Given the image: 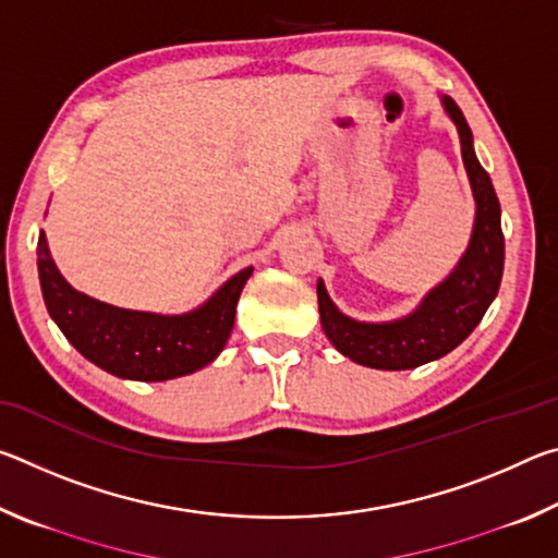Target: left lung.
Segmentation results:
<instances>
[{
    "instance_id": "left-lung-1",
    "label": "left lung",
    "mask_w": 558,
    "mask_h": 558,
    "mask_svg": "<svg viewBox=\"0 0 558 558\" xmlns=\"http://www.w3.org/2000/svg\"><path fill=\"white\" fill-rule=\"evenodd\" d=\"M448 116L458 125L462 162H465L477 214L468 253L446 282L428 292L413 315L396 323L369 325L344 317L329 300L323 280L317 282L319 319L329 342L356 364L372 369H413L452 352L495 300L505 268V235L499 226V202L489 174L472 149L468 120L452 98H442Z\"/></svg>"
}]
</instances>
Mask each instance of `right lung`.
Wrapping results in <instances>:
<instances>
[{
  "label": "right lung",
  "instance_id": "1",
  "mask_svg": "<svg viewBox=\"0 0 558 558\" xmlns=\"http://www.w3.org/2000/svg\"><path fill=\"white\" fill-rule=\"evenodd\" d=\"M36 258L46 310L65 339L100 369L135 381L174 379L214 362L231 335L235 302L253 272H235L194 313L165 317L120 310L75 292L56 270L44 231Z\"/></svg>",
  "mask_w": 558,
  "mask_h": 558
}]
</instances>
